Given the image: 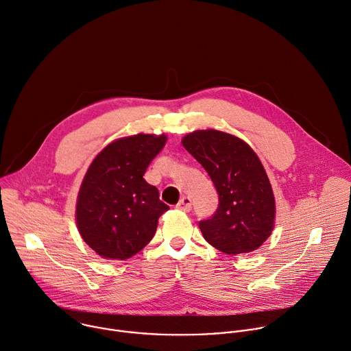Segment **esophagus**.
<instances>
[{"label":"esophagus","mask_w":351,"mask_h":351,"mask_svg":"<svg viewBox=\"0 0 351 351\" xmlns=\"http://www.w3.org/2000/svg\"><path fill=\"white\" fill-rule=\"evenodd\" d=\"M177 208H180L181 212H191V208H192V202H191V199L186 197V196L181 197L180 202H178V204H177Z\"/></svg>","instance_id":"esophagus-1"}]
</instances>
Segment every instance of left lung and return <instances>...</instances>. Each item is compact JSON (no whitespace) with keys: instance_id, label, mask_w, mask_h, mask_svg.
I'll use <instances>...</instances> for the list:
<instances>
[{"instance_id":"8db88e82","label":"left lung","mask_w":351,"mask_h":351,"mask_svg":"<svg viewBox=\"0 0 351 351\" xmlns=\"http://www.w3.org/2000/svg\"><path fill=\"white\" fill-rule=\"evenodd\" d=\"M182 147L203 166L219 193L215 216L199 223L203 238L226 254L257 250L275 227V197L256 152L237 135L196 130Z\"/></svg>"}]
</instances>
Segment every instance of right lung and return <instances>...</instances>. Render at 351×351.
<instances>
[{"instance_id": "right-lung-1", "label": "right lung", "mask_w": 351, "mask_h": 351, "mask_svg": "<svg viewBox=\"0 0 351 351\" xmlns=\"http://www.w3.org/2000/svg\"><path fill=\"white\" fill-rule=\"evenodd\" d=\"M166 141L165 132L117 138L87 169L76 200V224L99 257L127 260L154 238L169 206L144 174Z\"/></svg>"}]
</instances>
